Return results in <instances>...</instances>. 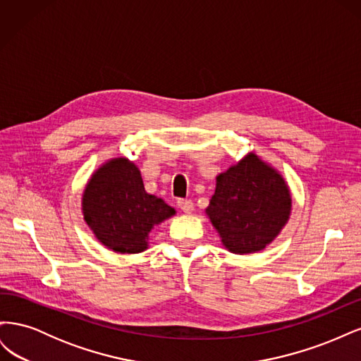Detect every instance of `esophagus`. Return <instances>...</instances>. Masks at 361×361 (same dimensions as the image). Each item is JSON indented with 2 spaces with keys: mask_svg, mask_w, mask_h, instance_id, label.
Returning <instances> with one entry per match:
<instances>
[{
  "mask_svg": "<svg viewBox=\"0 0 361 361\" xmlns=\"http://www.w3.org/2000/svg\"><path fill=\"white\" fill-rule=\"evenodd\" d=\"M178 206L180 207V209L185 212V214H191L194 211V204L191 200H183V199H179L178 200Z\"/></svg>",
  "mask_w": 361,
  "mask_h": 361,
  "instance_id": "1",
  "label": "esophagus"
}]
</instances>
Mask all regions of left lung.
Segmentation results:
<instances>
[{"instance_id":"8db88e82","label":"left lung","mask_w":361,"mask_h":361,"mask_svg":"<svg viewBox=\"0 0 361 361\" xmlns=\"http://www.w3.org/2000/svg\"><path fill=\"white\" fill-rule=\"evenodd\" d=\"M290 192L280 174L255 154L216 176L206 214L223 245L236 255L264 250L290 214Z\"/></svg>"}]
</instances>
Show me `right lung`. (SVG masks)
<instances>
[{"label":"right lung","mask_w":361,"mask_h":361,"mask_svg":"<svg viewBox=\"0 0 361 361\" xmlns=\"http://www.w3.org/2000/svg\"><path fill=\"white\" fill-rule=\"evenodd\" d=\"M82 214L105 247L133 255L147 248L149 232L174 215V209L146 192L134 162L116 158L97 170L87 183Z\"/></svg>","instance_id":"add662e5"}]
</instances>
